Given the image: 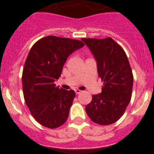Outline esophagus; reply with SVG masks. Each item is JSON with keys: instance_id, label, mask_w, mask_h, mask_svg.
Here are the masks:
<instances>
[{"instance_id": "34e87169", "label": "esophagus", "mask_w": 154, "mask_h": 154, "mask_svg": "<svg viewBox=\"0 0 154 154\" xmlns=\"http://www.w3.org/2000/svg\"><path fill=\"white\" fill-rule=\"evenodd\" d=\"M75 94L76 95H78V94H80L82 92L81 90H79V89H75Z\"/></svg>"}]
</instances>
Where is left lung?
<instances>
[{
    "instance_id": "obj_1",
    "label": "left lung",
    "mask_w": 154,
    "mask_h": 154,
    "mask_svg": "<svg viewBox=\"0 0 154 154\" xmlns=\"http://www.w3.org/2000/svg\"><path fill=\"white\" fill-rule=\"evenodd\" d=\"M97 63L102 92L92 96L85 107L94 123L109 125L123 115L131 99L133 76L124 50L111 38H82Z\"/></svg>"
}]
</instances>
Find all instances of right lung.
Segmentation results:
<instances>
[{
  "label": "right lung",
  "instance_id": "right-lung-1",
  "mask_svg": "<svg viewBox=\"0 0 154 154\" xmlns=\"http://www.w3.org/2000/svg\"><path fill=\"white\" fill-rule=\"evenodd\" d=\"M85 45L75 39L46 36L31 47L22 73L23 93L31 115L54 129L67 120L75 93L55 86L69 55Z\"/></svg>",
  "mask_w": 154,
  "mask_h": 154
}]
</instances>
